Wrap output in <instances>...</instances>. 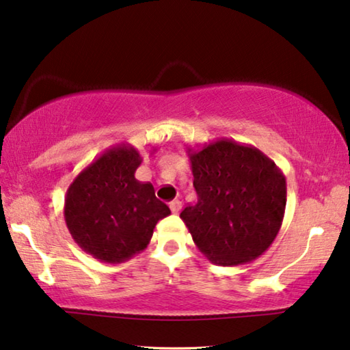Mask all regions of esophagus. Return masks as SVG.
Instances as JSON below:
<instances>
[{"label":"esophagus","mask_w":350,"mask_h":350,"mask_svg":"<svg viewBox=\"0 0 350 350\" xmlns=\"http://www.w3.org/2000/svg\"><path fill=\"white\" fill-rule=\"evenodd\" d=\"M180 208H182V201H180V200H173V201H171V203H170V209L173 211L174 214L179 213Z\"/></svg>","instance_id":"1"}]
</instances>
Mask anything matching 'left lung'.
Returning a JSON list of instances; mask_svg holds the SVG:
<instances>
[{
    "instance_id": "obj_1",
    "label": "left lung",
    "mask_w": 350,
    "mask_h": 350,
    "mask_svg": "<svg viewBox=\"0 0 350 350\" xmlns=\"http://www.w3.org/2000/svg\"><path fill=\"white\" fill-rule=\"evenodd\" d=\"M195 204L180 213L193 243L214 265L238 267L260 257L282 225L287 185L254 146L217 139L189 149Z\"/></svg>"
}]
</instances>
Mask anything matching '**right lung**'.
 Instances as JSON below:
<instances>
[{"instance_id":"1","label":"right lung","mask_w":350,"mask_h":350,"mask_svg":"<svg viewBox=\"0 0 350 350\" xmlns=\"http://www.w3.org/2000/svg\"><path fill=\"white\" fill-rule=\"evenodd\" d=\"M142 157L130 144L103 152L76 176L65 196V220L79 247L105 263L142 252L155 225L171 214L150 182L135 177Z\"/></svg>"}]
</instances>
